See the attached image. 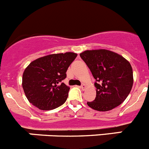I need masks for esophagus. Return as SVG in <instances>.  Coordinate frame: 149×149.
<instances>
[{"label":"esophagus","instance_id":"1","mask_svg":"<svg viewBox=\"0 0 149 149\" xmlns=\"http://www.w3.org/2000/svg\"><path fill=\"white\" fill-rule=\"evenodd\" d=\"M81 88L82 89H85V88H86V85H85V84H81Z\"/></svg>","mask_w":149,"mask_h":149}]
</instances>
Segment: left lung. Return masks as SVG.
Segmentation results:
<instances>
[{"label": "left lung", "mask_w": 149, "mask_h": 149, "mask_svg": "<svg viewBox=\"0 0 149 149\" xmlns=\"http://www.w3.org/2000/svg\"><path fill=\"white\" fill-rule=\"evenodd\" d=\"M95 79L96 97L88 106L98 111H108L123 102L132 89L131 64L123 56L104 49L80 54Z\"/></svg>", "instance_id": "obj_1"}]
</instances>
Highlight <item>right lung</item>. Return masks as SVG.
<instances>
[{"mask_svg": "<svg viewBox=\"0 0 149 149\" xmlns=\"http://www.w3.org/2000/svg\"><path fill=\"white\" fill-rule=\"evenodd\" d=\"M77 54L72 52L45 56L25 68L22 86L30 103L42 110L57 108L65 103L70 88L62 81Z\"/></svg>", "mask_w": 149, "mask_h": 149, "instance_id": "add662e5", "label": "right lung"}]
</instances>
